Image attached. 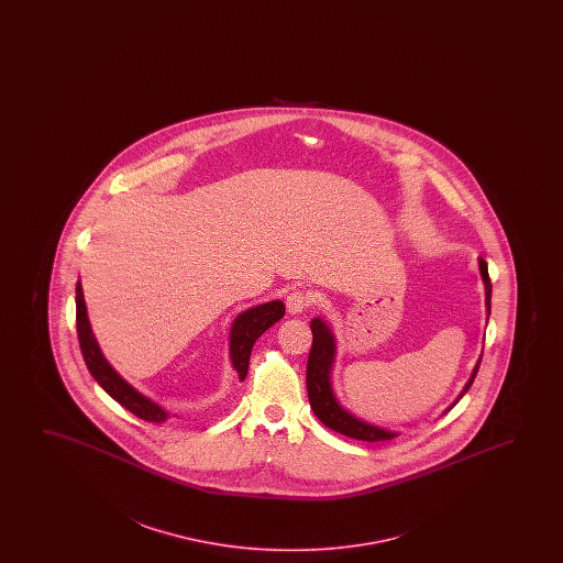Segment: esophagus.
Listing matches in <instances>:
<instances>
[{
  "instance_id": "34e87169",
  "label": "esophagus",
  "mask_w": 563,
  "mask_h": 563,
  "mask_svg": "<svg viewBox=\"0 0 563 563\" xmlns=\"http://www.w3.org/2000/svg\"><path fill=\"white\" fill-rule=\"evenodd\" d=\"M309 306H311V298H309L308 294L301 292V290H294V292L286 296V309L292 316L303 313Z\"/></svg>"
}]
</instances>
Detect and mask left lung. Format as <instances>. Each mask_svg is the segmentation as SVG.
Segmentation results:
<instances>
[{"mask_svg":"<svg viewBox=\"0 0 563 563\" xmlns=\"http://www.w3.org/2000/svg\"><path fill=\"white\" fill-rule=\"evenodd\" d=\"M478 269H481V277H483V283H485L486 321H488L493 285H490V277H488V265H486L483 257H478ZM309 327H311V332H313V344H311V350H309L306 383H308L309 404H311L313 413L319 417V421L327 424L332 431L344 434V437L365 440V442H380V440H393L394 437H398V432L388 431V429H383V427H377V424L367 423V421H363V419L355 417L354 413H350L347 409L340 406V401L336 400L334 390H332L331 378L334 357H336V340H334L331 327L321 317H316ZM481 357H478L477 365L473 367L470 380L463 386L462 393L455 398L454 404L446 408L444 413L454 408L455 404L462 400L465 393L470 390L473 380L477 377Z\"/></svg>","mask_w":563,"mask_h":563,"instance_id":"obj_1","label":"left lung"}]
</instances>
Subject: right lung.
Returning a JSON list of instances; mask_svg holds the SVG:
<instances>
[{
  "instance_id": "right-lung-1",
  "label": "right lung",
  "mask_w": 563,
  "mask_h": 563,
  "mask_svg": "<svg viewBox=\"0 0 563 563\" xmlns=\"http://www.w3.org/2000/svg\"><path fill=\"white\" fill-rule=\"evenodd\" d=\"M77 332L82 357H85L86 367L92 373V377L98 380V385L106 393L119 401L123 408L129 409L131 413L150 421V423H163L169 419V411L163 409L159 404L150 400L147 396L139 393L134 386L129 385L119 373H117L111 363L101 354L100 344L93 336L92 327L88 321V311H86L85 294L80 280L77 283ZM285 316V303L280 300L260 303L254 308L242 311L231 327V342H229V352H231V362L234 371L239 373L240 380H244L247 375V365H250V354L254 347L255 340L262 336L263 332L269 327L280 321Z\"/></svg>"
}]
</instances>
